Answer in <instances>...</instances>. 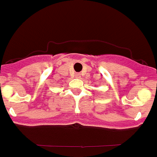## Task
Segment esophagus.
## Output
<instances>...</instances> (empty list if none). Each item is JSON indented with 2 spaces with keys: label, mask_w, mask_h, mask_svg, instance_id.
<instances>
[{
  "label": "esophagus",
  "mask_w": 157,
  "mask_h": 157,
  "mask_svg": "<svg viewBox=\"0 0 157 157\" xmlns=\"http://www.w3.org/2000/svg\"><path fill=\"white\" fill-rule=\"evenodd\" d=\"M75 77H76V78H80V77H81V74H80V73H76V74H75Z\"/></svg>",
  "instance_id": "34e87169"
}]
</instances>
